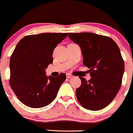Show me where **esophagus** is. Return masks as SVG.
Returning a JSON list of instances; mask_svg holds the SVG:
<instances>
[{
  "label": "esophagus",
  "mask_w": 133,
  "mask_h": 133,
  "mask_svg": "<svg viewBox=\"0 0 133 133\" xmlns=\"http://www.w3.org/2000/svg\"><path fill=\"white\" fill-rule=\"evenodd\" d=\"M66 76H67V78H68V79L71 78L73 77V76H72V75H71V74H69V73H68V74H67V75H66Z\"/></svg>",
  "instance_id": "34e87169"
}]
</instances>
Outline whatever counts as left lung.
Segmentation results:
<instances>
[{
    "mask_svg": "<svg viewBox=\"0 0 133 133\" xmlns=\"http://www.w3.org/2000/svg\"><path fill=\"white\" fill-rule=\"evenodd\" d=\"M69 38L80 47L83 64L91 78L80 77L76 96L82 106L98 111L107 107L117 95L122 82L124 61L111 38L92 33H70Z\"/></svg>",
    "mask_w": 133,
    "mask_h": 133,
    "instance_id": "left-lung-1",
    "label": "left lung"
}]
</instances>
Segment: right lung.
<instances>
[{"label": "right lung", "mask_w": 133, "mask_h": 133, "mask_svg": "<svg viewBox=\"0 0 133 133\" xmlns=\"http://www.w3.org/2000/svg\"><path fill=\"white\" fill-rule=\"evenodd\" d=\"M68 33H44L22 38L10 58L9 85L20 101L28 107L41 108L50 104L57 95L66 75H45L53 62V51Z\"/></svg>", "instance_id": "1"}]
</instances>
